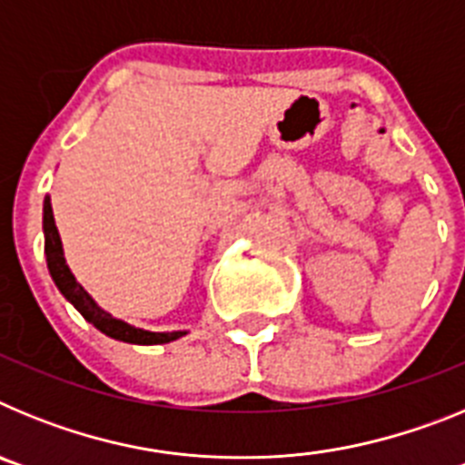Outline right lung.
<instances>
[{
	"label": "right lung",
	"mask_w": 465,
	"mask_h": 465,
	"mask_svg": "<svg viewBox=\"0 0 465 465\" xmlns=\"http://www.w3.org/2000/svg\"><path fill=\"white\" fill-rule=\"evenodd\" d=\"M44 235H46V246H44V252H46V261H48V270H51V277L55 282V286L60 289V293L72 302L76 310L81 312L85 322L93 323L97 331H102L104 335L114 340H121V342H130V344H165L172 342V340H179L182 335H186L183 331L176 332H149L142 331V328L127 326V323L118 322L111 314H106L104 310L94 305V300L90 298L88 293L84 291L74 274L69 272L67 262H64L63 256V242H60V235H57L55 221H53V209H51V200H44Z\"/></svg>",
	"instance_id": "right-lung-1"
}]
</instances>
